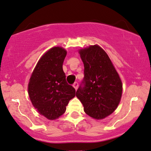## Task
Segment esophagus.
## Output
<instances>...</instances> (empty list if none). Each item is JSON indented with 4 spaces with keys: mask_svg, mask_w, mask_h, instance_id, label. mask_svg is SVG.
Listing matches in <instances>:
<instances>
[{
    "mask_svg": "<svg viewBox=\"0 0 151 151\" xmlns=\"http://www.w3.org/2000/svg\"><path fill=\"white\" fill-rule=\"evenodd\" d=\"M72 86H73V87H74V88H75V90H77V88H78V86H79V84H78L77 82H74L73 83V85H72Z\"/></svg>",
    "mask_w": 151,
    "mask_h": 151,
    "instance_id": "34e87169",
    "label": "esophagus"
}]
</instances>
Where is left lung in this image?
<instances>
[{
    "instance_id": "obj_1",
    "label": "left lung",
    "mask_w": 151,
    "mask_h": 151,
    "mask_svg": "<svg viewBox=\"0 0 151 151\" xmlns=\"http://www.w3.org/2000/svg\"><path fill=\"white\" fill-rule=\"evenodd\" d=\"M83 65V87L76 96L83 110L95 119H103L117 109L122 94V83L107 52L99 45L79 50Z\"/></svg>"
}]
</instances>
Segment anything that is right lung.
I'll list each match as a JSON object with an SVG mask.
<instances>
[{
  "instance_id": "right-lung-1",
  "label": "right lung",
  "mask_w": 151,
  "mask_h": 151,
  "mask_svg": "<svg viewBox=\"0 0 151 151\" xmlns=\"http://www.w3.org/2000/svg\"><path fill=\"white\" fill-rule=\"evenodd\" d=\"M67 50L54 46L40 58L28 83L31 102L41 115L55 120L64 114L75 89L66 81L63 65Z\"/></svg>"
}]
</instances>
